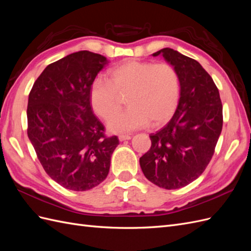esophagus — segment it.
<instances>
[{"instance_id": "1", "label": "esophagus", "mask_w": 251, "mask_h": 251, "mask_svg": "<svg viewBox=\"0 0 251 251\" xmlns=\"http://www.w3.org/2000/svg\"><path fill=\"white\" fill-rule=\"evenodd\" d=\"M132 137L130 135H119L118 139L119 141H125V140H130Z\"/></svg>"}]
</instances>
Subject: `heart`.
I'll return each mask as SVG.
<instances>
[{"instance_id":"obj_1","label":"heart","mask_w":251,"mask_h":251,"mask_svg":"<svg viewBox=\"0 0 251 251\" xmlns=\"http://www.w3.org/2000/svg\"><path fill=\"white\" fill-rule=\"evenodd\" d=\"M108 77H97L91 83L90 102L97 115L107 120L122 105L120 96H127L129 109L108 123L114 133H130L149 124L159 126L177 109L180 77L169 63L128 59L109 70Z\"/></svg>"}]
</instances>
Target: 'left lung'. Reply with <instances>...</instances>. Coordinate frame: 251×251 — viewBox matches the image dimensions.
I'll list each match as a JSON object with an SVG mask.
<instances>
[{
  "instance_id": "left-lung-1",
  "label": "left lung",
  "mask_w": 251,
  "mask_h": 251,
  "mask_svg": "<svg viewBox=\"0 0 251 251\" xmlns=\"http://www.w3.org/2000/svg\"><path fill=\"white\" fill-rule=\"evenodd\" d=\"M161 54L180 77V100L170 123L151 134V149L140 159L144 176L165 189L186 186L205 171L223 126V107L210 75L197 60L171 48Z\"/></svg>"
}]
</instances>
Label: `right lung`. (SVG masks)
<instances>
[{"mask_svg":"<svg viewBox=\"0 0 251 251\" xmlns=\"http://www.w3.org/2000/svg\"><path fill=\"white\" fill-rule=\"evenodd\" d=\"M108 63L94 52L72 53L48 65L29 93L28 137L48 176L71 191L100 184L119 144L90 104L91 83Z\"/></svg>","mask_w":251,"mask_h":251,"instance_id":"right-lung-1","label":"right lung"}]
</instances>
